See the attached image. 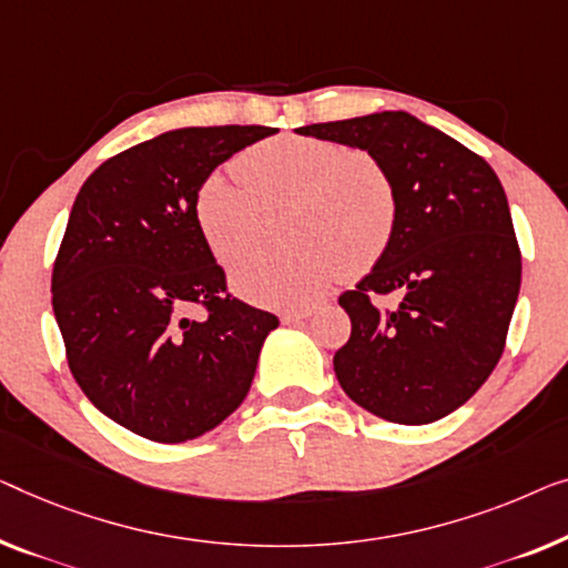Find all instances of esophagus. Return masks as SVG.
<instances>
[{"mask_svg":"<svg viewBox=\"0 0 568 568\" xmlns=\"http://www.w3.org/2000/svg\"><path fill=\"white\" fill-rule=\"evenodd\" d=\"M315 307H297V310H286L282 312V320L284 323H302V320H307Z\"/></svg>","mask_w":568,"mask_h":568,"instance_id":"obj_1","label":"esophagus"}]
</instances>
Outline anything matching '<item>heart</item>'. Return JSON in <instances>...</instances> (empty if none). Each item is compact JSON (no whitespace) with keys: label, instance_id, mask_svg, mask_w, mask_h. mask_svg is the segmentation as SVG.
<instances>
[{"label":"heart","instance_id":"b5f03b06","mask_svg":"<svg viewBox=\"0 0 568 568\" xmlns=\"http://www.w3.org/2000/svg\"><path fill=\"white\" fill-rule=\"evenodd\" d=\"M196 189L194 215L220 261L261 241L268 212L286 207L284 237L294 243L256 251L233 268L241 292L266 302H304L364 274L389 248L399 217L397 184L379 155L325 138H271L237 155Z\"/></svg>","mask_w":568,"mask_h":568}]
</instances>
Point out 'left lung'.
I'll return each instance as SVG.
<instances>
[{
  "label": "left lung",
  "mask_w": 568,
  "mask_h": 568,
  "mask_svg": "<svg viewBox=\"0 0 568 568\" xmlns=\"http://www.w3.org/2000/svg\"><path fill=\"white\" fill-rule=\"evenodd\" d=\"M297 133L379 155L399 192L389 248L338 297L351 338L335 351V376L384 420H440L489 379L505 351L523 274L505 189L481 155L407 112ZM394 291L397 308L375 307Z\"/></svg>",
  "instance_id": "8db88e82"
}]
</instances>
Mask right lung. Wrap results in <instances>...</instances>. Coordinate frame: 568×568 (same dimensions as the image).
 I'll return each mask as SVG.
<instances>
[{
    "instance_id": "obj_1",
    "label": "right lung",
    "mask_w": 568,
    "mask_h": 568,
    "mask_svg": "<svg viewBox=\"0 0 568 568\" xmlns=\"http://www.w3.org/2000/svg\"><path fill=\"white\" fill-rule=\"evenodd\" d=\"M274 133L171 130L106 159L73 202L51 276L65 361L100 413L148 440H192L235 413L278 325L227 292L194 215L202 179Z\"/></svg>"
}]
</instances>
